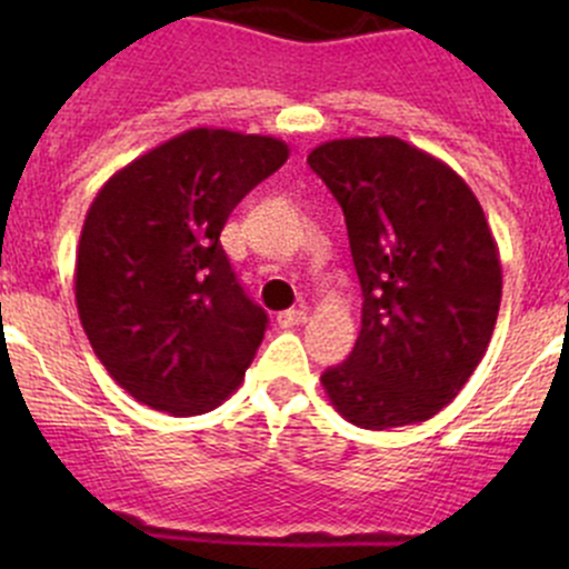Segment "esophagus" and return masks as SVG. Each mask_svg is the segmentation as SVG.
Segmentation results:
<instances>
[{
  "instance_id": "obj_1",
  "label": "esophagus",
  "mask_w": 569,
  "mask_h": 569,
  "mask_svg": "<svg viewBox=\"0 0 569 569\" xmlns=\"http://www.w3.org/2000/svg\"><path fill=\"white\" fill-rule=\"evenodd\" d=\"M306 319H308L306 308H291V311L278 313V325L280 327H297V325H302Z\"/></svg>"
}]
</instances>
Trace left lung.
<instances>
[{
    "mask_svg": "<svg viewBox=\"0 0 569 569\" xmlns=\"http://www.w3.org/2000/svg\"><path fill=\"white\" fill-rule=\"evenodd\" d=\"M308 164L347 220L363 289L360 336L321 375L363 429L443 410L481 363L501 308V258L479 200L446 162L399 137L321 142Z\"/></svg>",
    "mask_w": 569,
    "mask_h": 569,
    "instance_id": "obj_1",
    "label": "left lung"
}]
</instances>
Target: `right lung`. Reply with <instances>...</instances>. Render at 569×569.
<instances>
[{
	"label": "right lung",
	"instance_id": "1",
	"mask_svg": "<svg viewBox=\"0 0 569 569\" xmlns=\"http://www.w3.org/2000/svg\"><path fill=\"white\" fill-rule=\"evenodd\" d=\"M278 137L189 129L120 168L90 203L73 295L96 358L140 405L200 416L228 399L267 330L220 233L283 168Z\"/></svg>",
	"mask_w": 569,
	"mask_h": 569
}]
</instances>
